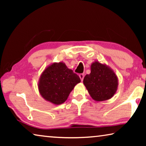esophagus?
<instances>
[{
  "label": "esophagus",
  "instance_id": "obj_1",
  "mask_svg": "<svg viewBox=\"0 0 146 146\" xmlns=\"http://www.w3.org/2000/svg\"><path fill=\"white\" fill-rule=\"evenodd\" d=\"M79 77H80L81 81H82L84 77V74H80V75H79Z\"/></svg>",
  "mask_w": 146,
  "mask_h": 146
}]
</instances>
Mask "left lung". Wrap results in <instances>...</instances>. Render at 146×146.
<instances>
[{"label": "left lung", "instance_id": "left-lung-1", "mask_svg": "<svg viewBox=\"0 0 146 146\" xmlns=\"http://www.w3.org/2000/svg\"><path fill=\"white\" fill-rule=\"evenodd\" d=\"M83 83L91 97L96 102H101L114 96L118 79L110 66L97 60L91 64V73L84 76Z\"/></svg>", "mask_w": 146, "mask_h": 146}]
</instances>
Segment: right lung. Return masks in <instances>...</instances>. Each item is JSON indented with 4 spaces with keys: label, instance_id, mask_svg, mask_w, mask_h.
Masks as SVG:
<instances>
[{
    "label": "right lung",
    "instance_id": "obj_1",
    "mask_svg": "<svg viewBox=\"0 0 146 146\" xmlns=\"http://www.w3.org/2000/svg\"><path fill=\"white\" fill-rule=\"evenodd\" d=\"M80 78L63 62H53L44 69L38 82L40 95L46 101L60 105L68 99Z\"/></svg>",
    "mask_w": 146,
    "mask_h": 146
}]
</instances>
